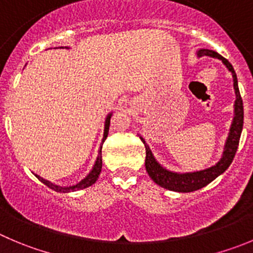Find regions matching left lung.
I'll return each instance as SVG.
<instances>
[{
  "label": "left lung",
  "instance_id": "1",
  "mask_svg": "<svg viewBox=\"0 0 253 253\" xmlns=\"http://www.w3.org/2000/svg\"><path fill=\"white\" fill-rule=\"evenodd\" d=\"M197 57H202V56H209V57L217 58V60L222 61L223 65L226 66L228 71L232 75L233 79V89H235L236 101L233 103V119L231 122L230 131H228V136L226 138L225 147H223V152L221 159L218 162L211 167H207L205 169H200V171H192V172H174L169 171L166 167L162 166L156 157L153 156L152 151H151L150 146L146 143L145 138L140 136L141 141L143 142L146 148V160L145 166L146 171H147L148 176L161 187L166 188L169 191H176V192H192V191H197L200 188L205 187L209 185L210 182L217 178L219 174H222L226 169L230 167L231 162H232L233 157L237 151L238 142H240L241 132H242V127H244V103H242V98H241L240 89H238V82L236 72L233 70L232 65L218 55L217 52L212 51V49L207 48H200L197 52Z\"/></svg>",
  "mask_w": 253,
  "mask_h": 253
}]
</instances>
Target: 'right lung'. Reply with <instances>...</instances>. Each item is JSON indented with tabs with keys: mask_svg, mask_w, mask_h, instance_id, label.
Here are the masks:
<instances>
[{
	"mask_svg": "<svg viewBox=\"0 0 253 253\" xmlns=\"http://www.w3.org/2000/svg\"><path fill=\"white\" fill-rule=\"evenodd\" d=\"M112 113L113 112H110L107 115V117H106L105 127H103L102 142H101L100 148H98L97 159H96V161H94L92 169L88 172V174H87V176L84 177V180H81L79 183H76V185H72V186H60V185H56V183L51 182V181L44 180V178L40 177L39 174H35V176H36L37 178H39V180L41 181L42 183H44V185H46L47 187H49V188H51V190L56 191V192H62V193L73 192V191L82 190V188L89 187V186L93 185V183L96 182V181H97L98 176H100V173H101V169H102V145H103V142H105L106 137H107V134H108V129H110V122H111V117H112Z\"/></svg>",
	"mask_w": 253,
	"mask_h": 253,
	"instance_id": "right-lung-1",
	"label": "right lung"
}]
</instances>
